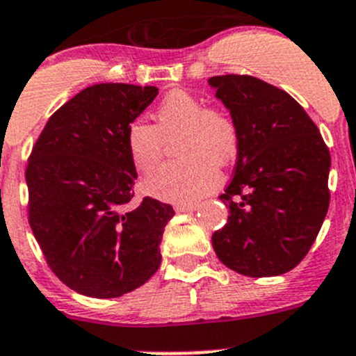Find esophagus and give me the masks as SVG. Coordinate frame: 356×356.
<instances>
[{
    "label": "esophagus",
    "mask_w": 356,
    "mask_h": 356,
    "mask_svg": "<svg viewBox=\"0 0 356 356\" xmlns=\"http://www.w3.org/2000/svg\"><path fill=\"white\" fill-rule=\"evenodd\" d=\"M198 208V203H179L175 204V211L182 213V211H195Z\"/></svg>",
    "instance_id": "1"
}]
</instances>
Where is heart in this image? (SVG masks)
Instances as JSON below:
<instances>
[{
	"label": "heart",
	"instance_id": "1",
	"mask_svg": "<svg viewBox=\"0 0 356 356\" xmlns=\"http://www.w3.org/2000/svg\"><path fill=\"white\" fill-rule=\"evenodd\" d=\"M156 125L136 120L127 129V149L143 174L156 167L167 141L179 138L175 153L182 160L160 167L146 181V191L158 200L191 203L218 184V165L234 160L239 146L238 124L227 110L207 106L188 91H172L155 111Z\"/></svg>",
	"mask_w": 356,
	"mask_h": 356
}]
</instances>
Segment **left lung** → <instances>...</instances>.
<instances>
[{
	"label": "left lung",
	"instance_id": "8db88e82",
	"mask_svg": "<svg viewBox=\"0 0 356 356\" xmlns=\"http://www.w3.org/2000/svg\"><path fill=\"white\" fill-rule=\"evenodd\" d=\"M208 82L239 131L234 175L220 195L227 224L211 245L225 267L248 277L286 274L307 257L327 213L331 153L282 89L253 75Z\"/></svg>",
	"mask_w": 356,
	"mask_h": 356
}]
</instances>
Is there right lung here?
<instances>
[{"mask_svg": "<svg viewBox=\"0 0 356 356\" xmlns=\"http://www.w3.org/2000/svg\"><path fill=\"white\" fill-rule=\"evenodd\" d=\"M156 95L155 86H89L49 117L32 146L29 224L53 274L86 296L131 293L160 267L174 208L149 196L127 207L138 177L127 129Z\"/></svg>", "mask_w": 356, "mask_h": 356, "instance_id": "add662e5", "label": "right lung"}]
</instances>
